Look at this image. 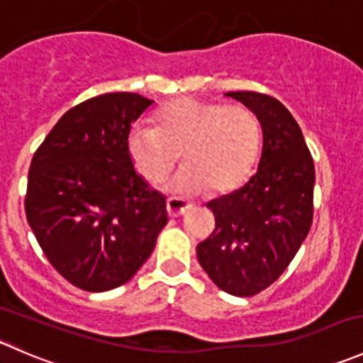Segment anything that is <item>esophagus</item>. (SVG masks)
I'll return each mask as SVG.
<instances>
[{
  "label": "esophagus",
  "instance_id": "esophagus-1",
  "mask_svg": "<svg viewBox=\"0 0 363 363\" xmlns=\"http://www.w3.org/2000/svg\"><path fill=\"white\" fill-rule=\"evenodd\" d=\"M191 207H193L191 203L184 202V200H181V199H168V202H167L168 214H170L172 218H179V216L186 214V212H188Z\"/></svg>",
  "mask_w": 363,
  "mask_h": 363
}]
</instances>
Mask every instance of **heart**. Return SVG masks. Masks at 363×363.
Masks as SVG:
<instances>
[{
    "label": "heart",
    "instance_id": "1",
    "mask_svg": "<svg viewBox=\"0 0 363 363\" xmlns=\"http://www.w3.org/2000/svg\"><path fill=\"white\" fill-rule=\"evenodd\" d=\"M155 128L135 126L126 149L135 170L161 186L181 155L186 167L168 189L191 196L228 193L247 181L259 151V126L242 105H219L179 98L155 113Z\"/></svg>",
    "mask_w": 363,
    "mask_h": 363
}]
</instances>
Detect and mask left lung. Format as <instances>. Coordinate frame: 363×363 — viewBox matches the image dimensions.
I'll return each mask as SVG.
<instances>
[{"mask_svg": "<svg viewBox=\"0 0 363 363\" xmlns=\"http://www.w3.org/2000/svg\"><path fill=\"white\" fill-rule=\"evenodd\" d=\"M258 117V170L237 191L212 200L214 232L196 246L202 269L219 290L252 296L286 270L313 223L314 163L300 126L276 98L232 91Z\"/></svg>", "mask_w": 363, "mask_h": 363, "instance_id": "obj_1", "label": "left lung"}]
</instances>
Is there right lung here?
<instances>
[{"mask_svg": "<svg viewBox=\"0 0 363 363\" xmlns=\"http://www.w3.org/2000/svg\"><path fill=\"white\" fill-rule=\"evenodd\" d=\"M152 100L107 93L65 113L36 149L26 218L50 265L73 286L107 291L128 283L167 225V200L137 174L131 124Z\"/></svg>", "mask_w": 363, "mask_h": 363, "instance_id": "right-lung-1", "label": "right lung"}]
</instances>
